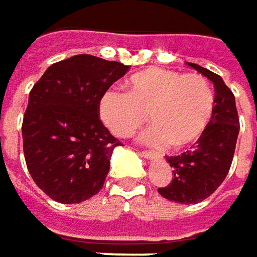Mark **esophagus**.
I'll use <instances>...</instances> for the list:
<instances>
[{
  "mask_svg": "<svg viewBox=\"0 0 257 257\" xmlns=\"http://www.w3.org/2000/svg\"><path fill=\"white\" fill-rule=\"evenodd\" d=\"M142 156H145V158H154L155 152L154 151H142Z\"/></svg>",
  "mask_w": 257,
  "mask_h": 257,
  "instance_id": "1",
  "label": "esophagus"
}]
</instances>
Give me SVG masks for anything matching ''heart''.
Segmentation results:
<instances>
[{
    "instance_id": "obj_1",
    "label": "heart",
    "mask_w": 257,
    "mask_h": 257,
    "mask_svg": "<svg viewBox=\"0 0 257 257\" xmlns=\"http://www.w3.org/2000/svg\"><path fill=\"white\" fill-rule=\"evenodd\" d=\"M128 93L109 89L99 101V117L118 138H130L149 119L154 125L142 136L149 145L180 148L199 139L215 109L209 80L199 73L149 67L133 74Z\"/></svg>"
}]
</instances>
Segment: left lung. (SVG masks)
Wrapping results in <instances>:
<instances>
[{"mask_svg":"<svg viewBox=\"0 0 257 257\" xmlns=\"http://www.w3.org/2000/svg\"><path fill=\"white\" fill-rule=\"evenodd\" d=\"M189 65L215 86L213 115L196 146L180 155L167 156L173 177L170 184L158 189L165 199L186 205L205 200L222 184L234 158L240 130L235 98L221 76L193 63Z\"/></svg>","mask_w":257,"mask_h":257,"instance_id":"1","label":"left lung"}]
</instances>
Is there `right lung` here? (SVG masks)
<instances>
[{"label": "right lung", "mask_w": 257, "mask_h": 257, "mask_svg": "<svg viewBox=\"0 0 257 257\" xmlns=\"http://www.w3.org/2000/svg\"><path fill=\"white\" fill-rule=\"evenodd\" d=\"M128 68L80 54L48 67L32 87L23 152L33 181L55 202L80 203L103 187L121 142L99 118V101Z\"/></svg>", "instance_id": "1"}]
</instances>
